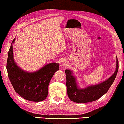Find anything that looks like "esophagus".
<instances>
[{
	"instance_id": "1",
	"label": "esophagus",
	"mask_w": 124,
	"mask_h": 124,
	"mask_svg": "<svg viewBox=\"0 0 124 124\" xmlns=\"http://www.w3.org/2000/svg\"><path fill=\"white\" fill-rule=\"evenodd\" d=\"M62 65H64V66H65V64H64V63H63V64H62Z\"/></svg>"
}]
</instances>
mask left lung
Instances as JSON below:
<instances>
[{"instance_id": "8db88e82", "label": "left lung", "mask_w": 124, "mask_h": 124, "mask_svg": "<svg viewBox=\"0 0 124 124\" xmlns=\"http://www.w3.org/2000/svg\"><path fill=\"white\" fill-rule=\"evenodd\" d=\"M119 69V62L116 57V68L114 74L109 79L96 85L89 86L81 89L77 88L75 78L72 76V72L65 70L68 95L71 101L77 103H87L97 100L105 95L109 90L114 81Z\"/></svg>"}]
</instances>
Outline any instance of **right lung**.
Here are the masks:
<instances>
[{
	"label": "right lung",
	"instance_id": "right-lung-1",
	"mask_svg": "<svg viewBox=\"0 0 124 124\" xmlns=\"http://www.w3.org/2000/svg\"><path fill=\"white\" fill-rule=\"evenodd\" d=\"M12 41L6 62L8 75L12 85L17 94L27 100L42 101L48 95V88L50 81L56 71L59 64L50 63L34 73L22 70L15 63L13 57Z\"/></svg>",
	"mask_w": 124,
	"mask_h": 124
}]
</instances>
